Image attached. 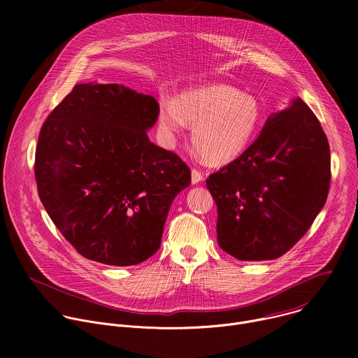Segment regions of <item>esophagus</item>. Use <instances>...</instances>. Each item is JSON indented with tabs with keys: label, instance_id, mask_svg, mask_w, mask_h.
Returning <instances> with one entry per match:
<instances>
[{
	"label": "esophagus",
	"instance_id": "esophagus-1",
	"mask_svg": "<svg viewBox=\"0 0 358 358\" xmlns=\"http://www.w3.org/2000/svg\"><path fill=\"white\" fill-rule=\"evenodd\" d=\"M202 180H203L202 173L199 170H196V169H192V171H191V181H192V184H198Z\"/></svg>",
	"mask_w": 358,
	"mask_h": 358
}]
</instances>
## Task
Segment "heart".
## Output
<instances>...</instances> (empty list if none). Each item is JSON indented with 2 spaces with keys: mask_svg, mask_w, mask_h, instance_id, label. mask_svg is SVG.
<instances>
[{
  "mask_svg": "<svg viewBox=\"0 0 358 358\" xmlns=\"http://www.w3.org/2000/svg\"><path fill=\"white\" fill-rule=\"evenodd\" d=\"M261 120L259 101L227 85L184 92L160 112V124L167 133L192 126V145L210 164H227L241 156Z\"/></svg>",
  "mask_w": 358,
  "mask_h": 358,
  "instance_id": "obj_1",
  "label": "heart"
}]
</instances>
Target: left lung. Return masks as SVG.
Masks as SVG:
<instances>
[{"instance_id":"8db88e82","label":"left lung","mask_w":358,"mask_h":358,"mask_svg":"<svg viewBox=\"0 0 358 358\" xmlns=\"http://www.w3.org/2000/svg\"><path fill=\"white\" fill-rule=\"evenodd\" d=\"M330 147L301 99L272 113L242 155L207 178L218 245L239 261L276 259L309 231L326 203Z\"/></svg>"}]
</instances>
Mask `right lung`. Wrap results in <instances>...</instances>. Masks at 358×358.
Here are the masks:
<instances>
[{
	"instance_id": "add662e5",
	"label": "right lung",
	"mask_w": 358,
	"mask_h": 358,
	"mask_svg": "<svg viewBox=\"0 0 358 358\" xmlns=\"http://www.w3.org/2000/svg\"><path fill=\"white\" fill-rule=\"evenodd\" d=\"M157 100L123 85L82 83L43 122L35 180L48 215L82 257L131 266L155 255L189 167L148 140Z\"/></svg>"
}]
</instances>
